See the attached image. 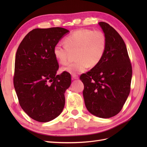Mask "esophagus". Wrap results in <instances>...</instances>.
Instances as JSON below:
<instances>
[{"label":"esophagus","instance_id":"obj_1","mask_svg":"<svg viewBox=\"0 0 147 147\" xmlns=\"http://www.w3.org/2000/svg\"><path fill=\"white\" fill-rule=\"evenodd\" d=\"M72 80H78V76L77 75H75V74H73L72 75Z\"/></svg>","mask_w":147,"mask_h":147}]
</instances>
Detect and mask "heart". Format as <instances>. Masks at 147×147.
I'll use <instances>...</instances> for the list:
<instances>
[{
	"label": "heart",
	"instance_id": "b5f03b06",
	"mask_svg": "<svg viewBox=\"0 0 147 147\" xmlns=\"http://www.w3.org/2000/svg\"><path fill=\"white\" fill-rule=\"evenodd\" d=\"M65 45L57 43L53 49L56 59L61 64H67L75 53L74 63L62 70L71 74L85 72L89 67L98 64L104 57L107 47V38L101 30L81 29L74 31L64 39Z\"/></svg>",
	"mask_w": 147,
	"mask_h": 147
}]
</instances>
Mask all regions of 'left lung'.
<instances>
[{
	"label": "left lung",
	"mask_w": 147,
	"mask_h": 147,
	"mask_svg": "<svg viewBox=\"0 0 147 147\" xmlns=\"http://www.w3.org/2000/svg\"><path fill=\"white\" fill-rule=\"evenodd\" d=\"M107 38V47L100 63L80 78L87 110L95 116L109 118L117 115L129 94L132 65L122 37L112 26L99 22Z\"/></svg>",
	"instance_id": "left-lung-1"
}]
</instances>
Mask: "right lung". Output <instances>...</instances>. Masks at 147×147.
Listing matches in <instances>:
<instances>
[{"label":"right lung","mask_w":147,"mask_h":147,"mask_svg":"<svg viewBox=\"0 0 147 147\" xmlns=\"http://www.w3.org/2000/svg\"><path fill=\"white\" fill-rule=\"evenodd\" d=\"M69 32L59 27L33 29L17 50L14 87L22 109L37 121H51L64 107L71 76L67 72L56 75L59 64L53 49Z\"/></svg>","instance_id":"add662e5"}]
</instances>
